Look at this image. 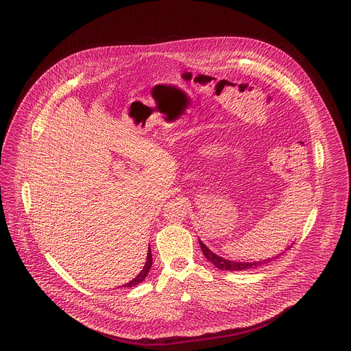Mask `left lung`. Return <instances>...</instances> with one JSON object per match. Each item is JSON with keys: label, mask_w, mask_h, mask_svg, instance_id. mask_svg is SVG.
Returning a JSON list of instances; mask_svg holds the SVG:
<instances>
[{"label": "left lung", "mask_w": 351, "mask_h": 351, "mask_svg": "<svg viewBox=\"0 0 351 351\" xmlns=\"http://www.w3.org/2000/svg\"><path fill=\"white\" fill-rule=\"evenodd\" d=\"M198 243H199V247H202V252L204 253V256H206V258L210 261V263H213L218 269H222V271H247V269H253V268H258V267H261V265H265V264H268L269 261H272V260H276L280 254H278V256H275V257H269V258H267V260H263V261H253V263H241V261H230V260H226V258H223V257H219V256H217L215 253H213L211 250L198 239ZM291 247V244L289 245V247H286L285 250H287V248H290Z\"/></svg>", "instance_id": "left-lung-1"}]
</instances>
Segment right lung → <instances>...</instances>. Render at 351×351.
I'll return each mask as SVG.
<instances>
[{
    "label": "right lung",
    "mask_w": 351,
    "mask_h": 351,
    "mask_svg": "<svg viewBox=\"0 0 351 351\" xmlns=\"http://www.w3.org/2000/svg\"><path fill=\"white\" fill-rule=\"evenodd\" d=\"M152 265H153V254H152V248L148 247L147 260H145V264H144V267H143L141 272H140V274H138V275H137L134 279H132L130 282L125 283L123 286H125V287H133V286H136V285L141 283V282L145 279V276L148 275V272H149V268H152Z\"/></svg>",
    "instance_id": "right-lung-1"
}]
</instances>
